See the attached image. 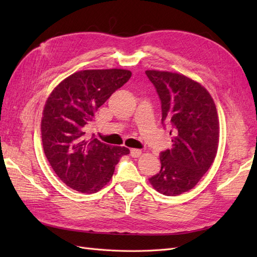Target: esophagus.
I'll use <instances>...</instances> for the list:
<instances>
[{"instance_id": "obj_1", "label": "esophagus", "mask_w": 257, "mask_h": 257, "mask_svg": "<svg viewBox=\"0 0 257 257\" xmlns=\"http://www.w3.org/2000/svg\"><path fill=\"white\" fill-rule=\"evenodd\" d=\"M131 155L133 158H139L142 155V150H139V149H131Z\"/></svg>"}]
</instances>
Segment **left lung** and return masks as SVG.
Returning <instances> with one entry per match:
<instances>
[{"instance_id":"left-lung-1","label":"left lung","mask_w":257,"mask_h":257,"mask_svg":"<svg viewBox=\"0 0 257 257\" xmlns=\"http://www.w3.org/2000/svg\"><path fill=\"white\" fill-rule=\"evenodd\" d=\"M162 104V123L170 126L173 148L160 153L161 170L149 180L166 196L197 184L217 152L220 124L215 104L200 83L182 74L146 71Z\"/></svg>"}]
</instances>
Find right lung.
<instances>
[{"mask_svg":"<svg viewBox=\"0 0 257 257\" xmlns=\"http://www.w3.org/2000/svg\"><path fill=\"white\" fill-rule=\"evenodd\" d=\"M126 69H87L68 76L51 92L42 118V142L54 173L69 188L96 193L104 188L125 147L99 142L87 132L98 108L131 78Z\"/></svg>","mask_w":257,"mask_h":257,"instance_id":"right-lung-1","label":"right lung"}]
</instances>
